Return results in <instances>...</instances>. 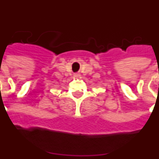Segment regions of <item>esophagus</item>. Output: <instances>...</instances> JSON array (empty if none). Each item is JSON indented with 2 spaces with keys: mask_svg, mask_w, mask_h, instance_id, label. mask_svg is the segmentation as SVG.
<instances>
[{
  "mask_svg": "<svg viewBox=\"0 0 159 159\" xmlns=\"http://www.w3.org/2000/svg\"><path fill=\"white\" fill-rule=\"evenodd\" d=\"M78 74H77V73H75V74H74V77H78Z\"/></svg>",
  "mask_w": 159,
  "mask_h": 159,
  "instance_id": "esophagus-1",
  "label": "esophagus"
}]
</instances>
